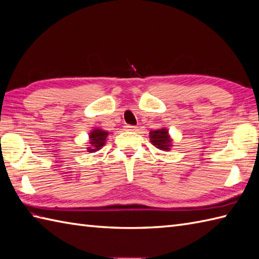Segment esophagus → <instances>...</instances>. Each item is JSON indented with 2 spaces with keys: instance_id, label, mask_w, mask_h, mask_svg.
<instances>
[{
  "instance_id": "34e87169",
  "label": "esophagus",
  "mask_w": 259,
  "mask_h": 259,
  "mask_svg": "<svg viewBox=\"0 0 259 259\" xmlns=\"http://www.w3.org/2000/svg\"><path fill=\"white\" fill-rule=\"evenodd\" d=\"M124 128H125V130H128V131H135V130H137L136 126L135 125H131V124H126Z\"/></svg>"
}]
</instances>
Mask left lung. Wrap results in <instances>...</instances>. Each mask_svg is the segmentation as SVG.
I'll return each mask as SVG.
<instances>
[{
  "mask_svg": "<svg viewBox=\"0 0 259 259\" xmlns=\"http://www.w3.org/2000/svg\"><path fill=\"white\" fill-rule=\"evenodd\" d=\"M150 141L156 148L161 150H169V147L171 146L168 131L165 128L150 131Z\"/></svg>",
  "mask_w": 259,
  "mask_h": 259,
  "instance_id": "obj_1",
  "label": "left lung"
}]
</instances>
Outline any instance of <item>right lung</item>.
I'll list each match as a JSON object with an SVG mask.
<instances>
[{"label":"right lung","instance_id":"obj_1","mask_svg":"<svg viewBox=\"0 0 259 259\" xmlns=\"http://www.w3.org/2000/svg\"><path fill=\"white\" fill-rule=\"evenodd\" d=\"M108 133L106 131H103L101 129H95L92 133L90 134V147H88V149L90 153H93V151L100 150L101 147H103L105 144V139L108 137Z\"/></svg>","mask_w":259,"mask_h":259}]
</instances>
